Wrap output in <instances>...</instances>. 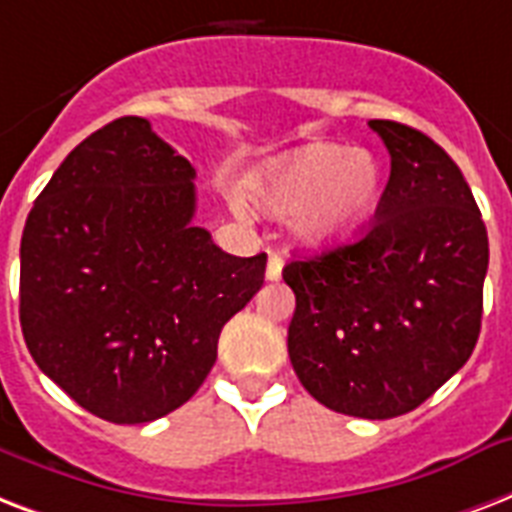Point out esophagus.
<instances>
[{
  "label": "esophagus",
  "mask_w": 512,
  "mask_h": 512,
  "mask_svg": "<svg viewBox=\"0 0 512 512\" xmlns=\"http://www.w3.org/2000/svg\"><path fill=\"white\" fill-rule=\"evenodd\" d=\"M283 275V256L277 251H269V261H267V280H280Z\"/></svg>",
  "instance_id": "1"
}]
</instances>
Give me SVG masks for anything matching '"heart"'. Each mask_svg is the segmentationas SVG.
Instances as JSON below:
<instances>
[{"label":"heart","mask_w":512,"mask_h":512,"mask_svg":"<svg viewBox=\"0 0 512 512\" xmlns=\"http://www.w3.org/2000/svg\"><path fill=\"white\" fill-rule=\"evenodd\" d=\"M382 162L366 149L312 144L267 170L256 200L269 213H293V235L301 243H339L352 235L382 194Z\"/></svg>","instance_id":"heart-1"}]
</instances>
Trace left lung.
<instances>
[{"instance_id": "left-lung-1", "label": "left lung", "mask_w": 512, "mask_h": 512, "mask_svg": "<svg viewBox=\"0 0 512 512\" xmlns=\"http://www.w3.org/2000/svg\"><path fill=\"white\" fill-rule=\"evenodd\" d=\"M390 181L360 240L285 264L296 293L293 371L312 398L360 419L414 411L473 355L489 237L462 170L433 138L371 120Z\"/></svg>"}]
</instances>
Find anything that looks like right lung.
Returning a JSON list of instances; mask_svg holds the SVG:
<instances>
[{"instance_id":"1","label":"right lung","mask_w":512,"mask_h":512,"mask_svg":"<svg viewBox=\"0 0 512 512\" xmlns=\"http://www.w3.org/2000/svg\"><path fill=\"white\" fill-rule=\"evenodd\" d=\"M192 162L120 117L61 162L21 237V328L79 406L144 425L184 406L221 328L264 285L267 256H229L192 227Z\"/></svg>"}]
</instances>
